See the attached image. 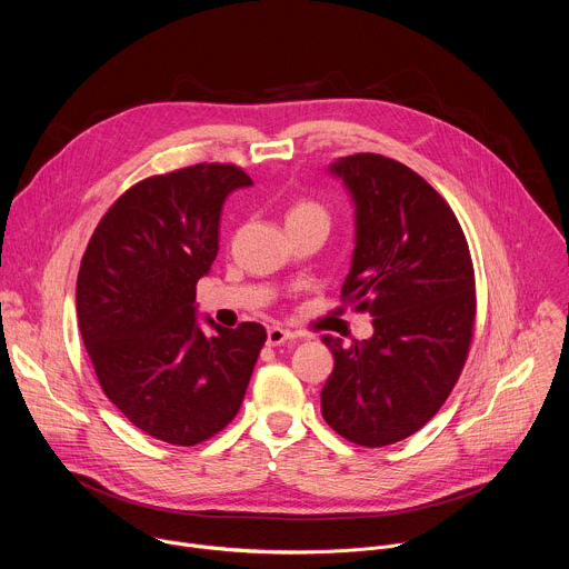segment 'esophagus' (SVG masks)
<instances>
[{"label": "esophagus", "mask_w": 569, "mask_h": 569, "mask_svg": "<svg viewBox=\"0 0 569 569\" xmlns=\"http://www.w3.org/2000/svg\"><path fill=\"white\" fill-rule=\"evenodd\" d=\"M292 338H295V333H290L288 329H281V327H270L268 329V345L270 347H281L283 342H288Z\"/></svg>", "instance_id": "esophagus-1"}]
</instances>
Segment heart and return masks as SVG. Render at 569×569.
Wrapping results in <instances>:
<instances>
[{
  "mask_svg": "<svg viewBox=\"0 0 569 569\" xmlns=\"http://www.w3.org/2000/svg\"><path fill=\"white\" fill-rule=\"evenodd\" d=\"M297 220H323V222H329V216H327V211H323V207H319L317 202L299 200L297 204L290 207L286 222H297Z\"/></svg>",
  "mask_w": 569,
  "mask_h": 569,
  "instance_id": "obj_1",
  "label": "heart"
}]
</instances>
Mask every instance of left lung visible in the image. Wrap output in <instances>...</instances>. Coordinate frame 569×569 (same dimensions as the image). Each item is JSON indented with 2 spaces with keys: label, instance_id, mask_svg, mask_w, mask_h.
I'll list each match as a JSON object with an SVG mask.
<instances>
[{
  "label": "left lung",
  "instance_id": "8db88e82",
  "mask_svg": "<svg viewBox=\"0 0 569 569\" xmlns=\"http://www.w3.org/2000/svg\"><path fill=\"white\" fill-rule=\"evenodd\" d=\"M356 207V250L342 301L373 317V336L345 347L321 417L340 437L380 448L421 430L450 396L472 340L475 272L448 202L396 159L358 152L329 167Z\"/></svg>",
  "mask_w": 569,
  "mask_h": 569
}]
</instances>
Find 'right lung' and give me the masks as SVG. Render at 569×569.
<instances>
[{"label":"right lung","instance_id":"add662e5","mask_svg":"<svg viewBox=\"0 0 569 569\" xmlns=\"http://www.w3.org/2000/svg\"><path fill=\"white\" fill-rule=\"evenodd\" d=\"M233 164H196L128 189L101 218L76 281L78 329L117 410L146 435L196 446L240 410L266 329L198 321L196 283L218 254Z\"/></svg>","mask_w":569,"mask_h":569}]
</instances>
